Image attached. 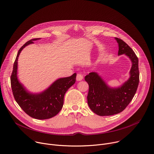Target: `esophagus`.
Returning <instances> with one entry per match:
<instances>
[{
	"label": "esophagus",
	"mask_w": 154,
	"mask_h": 154,
	"mask_svg": "<svg viewBox=\"0 0 154 154\" xmlns=\"http://www.w3.org/2000/svg\"><path fill=\"white\" fill-rule=\"evenodd\" d=\"M82 79H83L82 75L81 74H80V73H78L77 76H76V80L78 81H81Z\"/></svg>",
	"instance_id": "34e87169"
}]
</instances>
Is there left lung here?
<instances>
[{
    "mask_svg": "<svg viewBox=\"0 0 154 154\" xmlns=\"http://www.w3.org/2000/svg\"><path fill=\"white\" fill-rule=\"evenodd\" d=\"M118 45V55L125 54L132 62L130 78L121 87H109L95 72L85 76L89 86L88 103L91 109L100 116H112L124 111L134 96L140 81L138 59L132 49L122 40L115 37Z\"/></svg>",
    "mask_w": 154,
    "mask_h": 154,
    "instance_id": "obj_1",
    "label": "left lung"
}]
</instances>
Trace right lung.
<instances>
[{
  "mask_svg": "<svg viewBox=\"0 0 154 154\" xmlns=\"http://www.w3.org/2000/svg\"><path fill=\"white\" fill-rule=\"evenodd\" d=\"M39 39L40 38L32 39L20 49L14 62L10 80L13 94L17 103L29 116L43 120L55 116L62 109L65 94L75 83L76 73L69 77L57 79L47 89L40 94L28 92L17 77L18 59L23 48Z\"/></svg>",
  "mask_w": 154,
  "mask_h": 154,
  "instance_id": "1",
  "label": "right lung"
}]
</instances>
